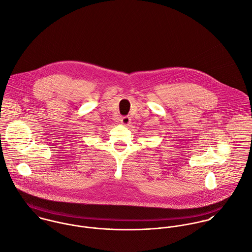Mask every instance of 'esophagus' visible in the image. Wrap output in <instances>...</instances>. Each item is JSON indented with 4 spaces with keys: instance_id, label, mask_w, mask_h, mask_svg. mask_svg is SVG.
<instances>
[{
    "instance_id": "obj_1",
    "label": "esophagus",
    "mask_w": 252,
    "mask_h": 252,
    "mask_svg": "<svg viewBox=\"0 0 252 252\" xmlns=\"http://www.w3.org/2000/svg\"><path fill=\"white\" fill-rule=\"evenodd\" d=\"M121 124L124 125V126H128V125L130 124V118L127 117V116L123 117V118L121 119Z\"/></svg>"
}]
</instances>
